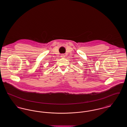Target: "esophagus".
<instances>
[{
  "mask_svg": "<svg viewBox=\"0 0 127 127\" xmlns=\"http://www.w3.org/2000/svg\"><path fill=\"white\" fill-rule=\"evenodd\" d=\"M61 58H64V57H65V55L64 54H61Z\"/></svg>",
  "mask_w": 127,
  "mask_h": 127,
  "instance_id": "34e87169",
  "label": "esophagus"
}]
</instances>
